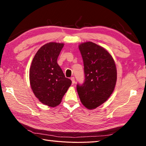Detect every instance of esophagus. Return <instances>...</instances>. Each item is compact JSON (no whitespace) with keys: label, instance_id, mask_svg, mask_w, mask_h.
Segmentation results:
<instances>
[{"label":"esophagus","instance_id":"34e87169","mask_svg":"<svg viewBox=\"0 0 146 146\" xmlns=\"http://www.w3.org/2000/svg\"><path fill=\"white\" fill-rule=\"evenodd\" d=\"M71 81H72V85L75 84V78L71 77Z\"/></svg>","mask_w":146,"mask_h":146}]
</instances>
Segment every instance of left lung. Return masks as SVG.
Listing matches in <instances>:
<instances>
[{"label":"left lung","mask_w":146,"mask_h":146,"mask_svg":"<svg viewBox=\"0 0 146 146\" xmlns=\"http://www.w3.org/2000/svg\"><path fill=\"white\" fill-rule=\"evenodd\" d=\"M84 62L85 80L76 85L81 102L89 110L104 103L114 91L117 68L110 53L92 42L78 46Z\"/></svg>","instance_id":"1"}]
</instances>
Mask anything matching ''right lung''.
<instances>
[{
	"instance_id": "1",
	"label": "right lung",
	"mask_w": 146,
	"mask_h": 146,
	"mask_svg": "<svg viewBox=\"0 0 146 146\" xmlns=\"http://www.w3.org/2000/svg\"><path fill=\"white\" fill-rule=\"evenodd\" d=\"M62 43L49 42L38 49L29 69V82L35 97L40 102L56 107L61 102L71 80L66 78L57 64Z\"/></svg>"
}]
</instances>
